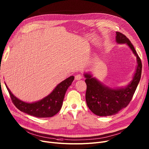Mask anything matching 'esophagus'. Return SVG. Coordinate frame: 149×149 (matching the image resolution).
<instances>
[{
    "label": "esophagus",
    "mask_w": 149,
    "mask_h": 149,
    "mask_svg": "<svg viewBox=\"0 0 149 149\" xmlns=\"http://www.w3.org/2000/svg\"><path fill=\"white\" fill-rule=\"evenodd\" d=\"M74 78H75V80L78 81V80H80V79H81L82 78V75H81V74H76V75L75 76Z\"/></svg>",
    "instance_id": "1"
}]
</instances>
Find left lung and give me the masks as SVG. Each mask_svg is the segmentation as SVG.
<instances>
[{"instance_id":"obj_1","label":"left lung","mask_w":149,"mask_h":149,"mask_svg":"<svg viewBox=\"0 0 149 149\" xmlns=\"http://www.w3.org/2000/svg\"><path fill=\"white\" fill-rule=\"evenodd\" d=\"M116 42L126 44L136 57L137 66L133 79L125 88H112L93 77L92 74L84 73L86 91L85 99L87 106L99 116H109L118 113L126 108L132 100L138 83L140 81L142 63L140 58L131 43L124 34L116 32Z\"/></svg>"}]
</instances>
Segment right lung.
Segmentation results:
<instances>
[{
  "label": "right lung",
  "instance_id": "obj_1",
  "mask_svg": "<svg viewBox=\"0 0 149 149\" xmlns=\"http://www.w3.org/2000/svg\"><path fill=\"white\" fill-rule=\"evenodd\" d=\"M74 79L73 76H70L59 83L50 94L42 99L33 103L24 102L14 96L8 88L14 105L22 112L30 116L38 118L51 117L59 111L63 105L65 94L68 87L72 85Z\"/></svg>",
  "mask_w": 149,
  "mask_h": 149
}]
</instances>
